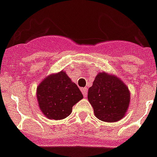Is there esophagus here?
Here are the masks:
<instances>
[{"label": "esophagus", "instance_id": "1", "mask_svg": "<svg viewBox=\"0 0 157 157\" xmlns=\"http://www.w3.org/2000/svg\"><path fill=\"white\" fill-rule=\"evenodd\" d=\"M87 90H88V89L86 87L82 88V89H81V91L82 92V94H83V96L85 98L87 96Z\"/></svg>", "mask_w": 157, "mask_h": 157}]
</instances>
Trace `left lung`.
Masks as SVG:
<instances>
[{
    "mask_svg": "<svg viewBox=\"0 0 157 157\" xmlns=\"http://www.w3.org/2000/svg\"><path fill=\"white\" fill-rule=\"evenodd\" d=\"M88 100L99 120L114 122L122 118L128 109L130 94L118 78L99 73L88 90Z\"/></svg>",
    "mask_w": 157,
    "mask_h": 157,
    "instance_id": "1",
    "label": "left lung"
}]
</instances>
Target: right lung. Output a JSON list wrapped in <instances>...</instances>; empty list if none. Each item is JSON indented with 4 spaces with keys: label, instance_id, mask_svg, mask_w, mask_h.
I'll list each match as a JSON object with an SVG mask.
<instances>
[{
    "label": "right lung",
    "instance_id": "obj_1",
    "mask_svg": "<svg viewBox=\"0 0 157 157\" xmlns=\"http://www.w3.org/2000/svg\"><path fill=\"white\" fill-rule=\"evenodd\" d=\"M82 98L77 85L63 71L49 75L37 88L40 108L49 119L60 120L68 117L73 105Z\"/></svg>",
    "mask_w": 157,
    "mask_h": 157
}]
</instances>
